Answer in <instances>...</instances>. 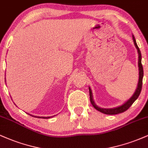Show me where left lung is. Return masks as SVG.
<instances>
[{
	"label": "left lung",
	"mask_w": 148,
	"mask_h": 148,
	"mask_svg": "<svg viewBox=\"0 0 148 148\" xmlns=\"http://www.w3.org/2000/svg\"><path fill=\"white\" fill-rule=\"evenodd\" d=\"M132 38H133V41L135 45L136 48L137 49V51H138V72H139V77H138V85H137V87L136 88V90L134 92L131 97L127 101H125L123 104L120 105V106L115 107V108H101V107L98 106L95 102L94 99H93V96H92V92L91 88L89 87V92H90V102L92 105L93 107L95 108L96 110L99 111L101 113H104L106 115H115L118 114V113H121L127 111L130 107L132 106V103H133L137 99V98L138 97L139 95H140V91H141L142 88V84H143V66L141 64V53H140V49H139L138 45H137L136 42L135 37L134 35H132Z\"/></svg>",
	"instance_id": "8db88e82"
}]
</instances>
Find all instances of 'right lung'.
Here are the masks:
<instances>
[{
	"label": "right lung",
	"instance_id": "1",
	"mask_svg": "<svg viewBox=\"0 0 148 148\" xmlns=\"http://www.w3.org/2000/svg\"><path fill=\"white\" fill-rule=\"evenodd\" d=\"M30 115H31V116H33V117H35V118H44V119H48V118H52V117H53V116H55V115H53V116H49V117H39V116H35V115H30V114H29Z\"/></svg>",
	"mask_w": 148,
	"mask_h": 148
}]
</instances>
